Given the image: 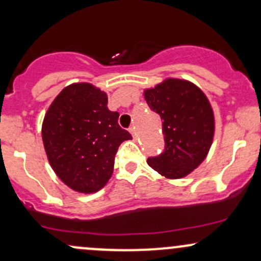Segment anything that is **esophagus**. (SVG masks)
Wrapping results in <instances>:
<instances>
[{
  "instance_id": "obj_1",
  "label": "esophagus",
  "mask_w": 261,
  "mask_h": 261,
  "mask_svg": "<svg viewBox=\"0 0 261 261\" xmlns=\"http://www.w3.org/2000/svg\"><path fill=\"white\" fill-rule=\"evenodd\" d=\"M128 131H130L131 135H133L134 139H136V130H135V126H131L130 128H128Z\"/></svg>"
}]
</instances>
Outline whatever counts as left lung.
Instances as JSON below:
<instances>
[{"mask_svg":"<svg viewBox=\"0 0 261 261\" xmlns=\"http://www.w3.org/2000/svg\"><path fill=\"white\" fill-rule=\"evenodd\" d=\"M149 109L163 120L164 149L148 166L166 178L188 175L205 160L214 139V113L207 98L193 83L169 79L145 92Z\"/></svg>","mask_w":261,"mask_h":261,"instance_id":"1","label":"left lung"}]
</instances>
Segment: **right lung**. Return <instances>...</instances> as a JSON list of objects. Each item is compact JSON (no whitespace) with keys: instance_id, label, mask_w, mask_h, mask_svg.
I'll return each instance as SVG.
<instances>
[{"instance_id":"1","label":"right lung","mask_w":261,"mask_h":261,"mask_svg":"<svg viewBox=\"0 0 261 261\" xmlns=\"http://www.w3.org/2000/svg\"><path fill=\"white\" fill-rule=\"evenodd\" d=\"M108 97L89 83L62 89L45 114L43 142L47 160L67 187L80 193L100 190L113 174L119 146L131 140L110 112Z\"/></svg>"}]
</instances>
